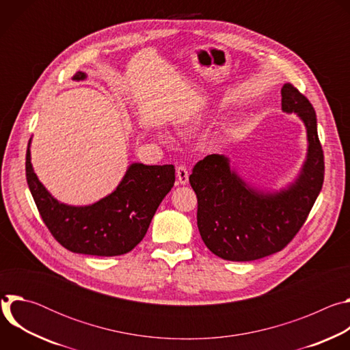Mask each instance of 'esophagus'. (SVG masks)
Instances as JSON below:
<instances>
[{"instance_id": "1", "label": "esophagus", "mask_w": 350, "mask_h": 350, "mask_svg": "<svg viewBox=\"0 0 350 350\" xmlns=\"http://www.w3.org/2000/svg\"><path fill=\"white\" fill-rule=\"evenodd\" d=\"M176 176H177V184L185 185L188 183V170L185 166H177Z\"/></svg>"}]
</instances>
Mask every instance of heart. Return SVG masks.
Wrapping results in <instances>:
<instances>
[{"instance_id": "heart-1", "label": "heart", "mask_w": 350, "mask_h": 350, "mask_svg": "<svg viewBox=\"0 0 350 350\" xmlns=\"http://www.w3.org/2000/svg\"><path fill=\"white\" fill-rule=\"evenodd\" d=\"M165 139H166V138H165Z\"/></svg>"}]
</instances>
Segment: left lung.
I'll return each mask as SVG.
<instances>
[{
  "label": "left lung",
  "mask_w": 350,
  "mask_h": 350,
  "mask_svg": "<svg viewBox=\"0 0 350 350\" xmlns=\"http://www.w3.org/2000/svg\"><path fill=\"white\" fill-rule=\"evenodd\" d=\"M281 109L306 127L308 154L296 178L280 191L249 185L224 155L199 161L189 183L198 198V228L211 252L231 262L266 258L285 247L308 219L324 181L317 118L309 99L286 83Z\"/></svg>",
  "instance_id": "1"
}]
</instances>
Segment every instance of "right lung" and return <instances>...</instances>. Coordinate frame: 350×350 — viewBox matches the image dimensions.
<instances>
[{
  "label": "right lung",
  "mask_w": 350,
  "mask_h": 350,
  "mask_svg": "<svg viewBox=\"0 0 350 350\" xmlns=\"http://www.w3.org/2000/svg\"><path fill=\"white\" fill-rule=\"evenodd\" d=\"M77 72L73 80H85ZM26 152V178L42 221L68 251L92 256L130 252L145 237L163 198L174 185V166L131 163L119 185L99 201L73 206L59 202L38 180Z\"/></svg>",
  "instance_id": "1"
}]
</instances>
